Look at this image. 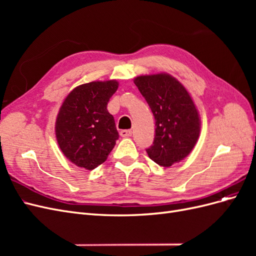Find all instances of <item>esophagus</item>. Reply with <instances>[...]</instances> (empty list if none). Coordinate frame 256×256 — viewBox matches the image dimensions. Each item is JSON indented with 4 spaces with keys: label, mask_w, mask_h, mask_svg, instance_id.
Here are the masks:
<instances>
[{
    "label": "esophagus",
    "mask_w": 256,
    "mask_h": 256,
    "mask_svg": "<svg viewBox=\"0 0 256 256\" xmlns=\"http://www.w3.org/2000/svg\"><path fill=\"white\" fill-rule=\"evenodd\" d=\"M120 136H122V138H128V136H132V131H131V130H128V129L122 130V131H120Z\"/></svg>",
    "instance_id": "esophagus-1"
}]
</instances>
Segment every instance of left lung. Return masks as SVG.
Returning a JSON list of instances; mask_svg holds the SVG:
<instances>
[{
    "mask_svg": "<svg viewBox=\"0 0 256 256\" xmlns=\"http://www.w3.org/2000/svg\"><path fill=\"white\" fill-rule=\"evenodd\" d=\"M134 84L156 120L148 157L168 168L186 158L196 144L200 122L196 108L182 83L168 74L140 76Z\"/></svg>",
    "mask_w": 256,
    "mask_h": 256,
    "instance_id": "8db88e82",
    "label": "left lung"
}]
</instances>
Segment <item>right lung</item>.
I'll return each mask as SVG.
<instances>
[{"mask_svg":"<svg viewBox=\"0 0 256 256\" xmlns=\"http://www.w3.org/2000/svg\"><path fill=\"white\" fill-rule=\"evenodd\" d=\"M118 83L96 81L72 90L62 104L56 124L60 150L72 164L94 170L106 160L118 138L106 106Z\"/></svg>","mask_w":256,"mask_h":256,"instance_id":"1","label":"right lung"}]
</instances>
